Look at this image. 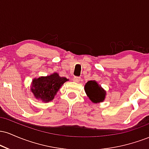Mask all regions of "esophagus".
Segmentation results:
<instances>
[{
	"instance_id": "34e87169",
	"label": "esophagus",
	"mask_w": 149,
	"mask_h": 149,
	"mask_svg": "<svg viewBox=\"0 0 149 149\" xmlns=\"http://www.w3.org/2000/svg\"><path fill=\"white\" fill-rule=\"evenodd\" d=\"M80 80V77H74V78H73V81L76 82V83H79Z\"/></svg>"
}]
</instances>
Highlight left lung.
Masks as SVG:
<instances>
[{"label":"left lung","mask_w":149,"mask_h":149,"mask_svg":"<svg viewBox=\"0 0 149 149\" xmlns=\"http://www.w3.org/2000/svg\"><path fill=\"white\" fill-rule=\"evenodd\" d=\"M85 92L87 96L94 104L103 102L107 95L106 90L95 80L87 82L85 85Z\"/></svg>","instance_id":"obj_1"}]
</instances>
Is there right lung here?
Wrapping results in <instances>:
<instances>
[{
	"label": "right lung",
	"mask_w": 149,
	"mask_h": 149,
	"mask_svg": "<svg viewBox=\"0 0 149 149\" xmlns=\"http://www.w3.org/2000/svg\"><path fill=\"white\" fill-rule=\"evenodd\" d=\"M68 80L69 79L61 77L57 73L35 78L31 82V91L34 98L47 103L53 100L62 85Z\"/></svg>",
	"instance_id": "right-lung-1"
}]
</instances>
